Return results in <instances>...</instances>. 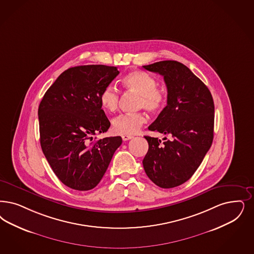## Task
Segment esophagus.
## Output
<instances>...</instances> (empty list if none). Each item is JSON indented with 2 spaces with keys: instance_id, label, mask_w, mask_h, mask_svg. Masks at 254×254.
Masks as SVG:
<instances>
[{
  "instance_id": "1",
  "label": "esophagus",
  "mask_w": 254,
  "mask_h": 254,
  "mask_svg": "<svg viewBox=\"0 0 254 254\" xmlns=\"http://www.w3.org/2000/svg\"><path fill=\"white\" fill-rule=\"evenodd\" d=\"M132 136H130V135H123L122 136V139L124 141H126V140H131Z\"/></svg>"
}]
</instances>
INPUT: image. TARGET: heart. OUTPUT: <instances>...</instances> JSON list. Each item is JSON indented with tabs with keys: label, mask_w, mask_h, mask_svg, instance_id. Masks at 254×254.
<instances>
[{
	"label": "heart",
	"mask_w": 254,
	"mask_h": 254,
	"mask_svg": "<svg viewBox=\"0 0 254 254\" xmlns=\"http://www.w3.org/2000/svg\"><path fill=\"white\" fill-rule=\"evenodd\" d=\"M122 82L125 87L139 94L138 107L140 109L144 108L151 113H157L165 105V93L157 87L158 80L147 72L132 71L124 77ZM99 101L105 111L113 113L118 108L119 94L114 86L108 85L101 91ZM146 122L147 117L144 113L120 114L113 121V130L119 135H133Z\"/></svg>",
	"instance_id": "b5f03b06"
}]
</instances>
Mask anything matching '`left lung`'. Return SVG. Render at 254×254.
Returning <instances> with one entry per match:
<instances>
[{"label": "left lung", "instance_id": "8db88e82", "mask_svg": "<svg viewBox=\"0 0 254 254\" xmlns=\"http://www.w3.org/2000/svg\"><path fill=\"white\" fill-rule=\"evenodd\" d=\"M143 68L162 75L168 91L167 106L148 129L170 135L171 140L144 136L149 148L142 165L152 182L171 189L188 181L209 150L214 101L206 85L179 62H157Z\"/></svg>", "mask_w": 254, "mask_h": 254}]
</instances>
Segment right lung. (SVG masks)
I'll list each match as a JSON object with an SVG mask.
<instances>
[{"label": "right lung", "instance_id": "right-lung-1", "mask_svg": "<svg viewBox=\"0 0 254 254\" xmlns=\"http://www.w3.org/2000/svg\"><path fill=\"white\" fill-rule=\"evenodd\" d=\"M119 74L115 66L89 64L64 71L38 107L40 144L53 173L70 189L85 191L102 179L122 138L96 141L111 126L99 96Z\"/></svg>", "mask_w": 254, "mask_h": 254}]
</instances>
